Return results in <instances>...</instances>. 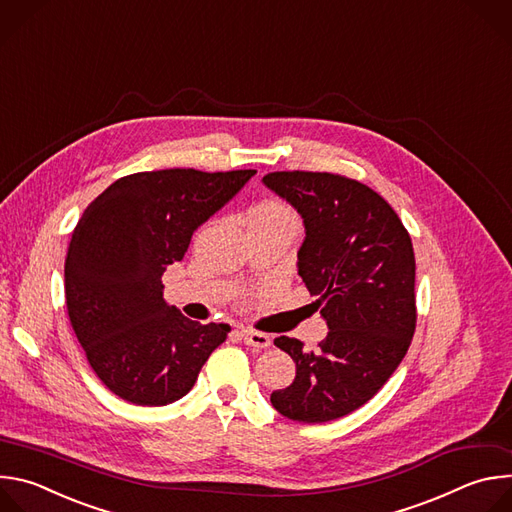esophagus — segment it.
Instances as JSON below:
<instances>
[{"mask_svg": "<svg viewBox=\"0 0 512 512\" xmlns=\"http://www.w3.org/2000/svg\"><path fill=\"white\" fill-rule=\"evenodd\" d=\"M241 338L245 340L247 346H253V348H267L271 344V336L269 334H263V332H257V330H249V328H241L239 330Z\"/></svg>", "mask_w": 512, "mask_h": 512, "instance_id": "34e87169", "label": "esophagus"}]
</instances>
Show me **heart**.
<instances>
[{"instance_id":"1","label":"heart","mask_w":512,"mask_h":512,"mask_svg":"<svg viewBox=\"0 0 512 512\" xmlns=\"http://www.w3.org/2000/svg\"><path fill=\"white\" fill-rule=\"evenodd\" d=\"M247 225H291L298 227V216L279 200H263L247 212Z\"/></svg>"}]
</instances>
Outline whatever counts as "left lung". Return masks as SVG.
<instances>
[{"mask_svg": "<svg viewBox=\"0 0 512 512\" xmlns=\"http://www.w3.org/2000/svg\"><path fill=\"white\" fill-rule=\"evenodd\" d=\"M263 182L294 204L306 241L298 273L328 324L316 350L279 336L296 379L271 393V405L300 423L344 417L389 381L411 344L415 255L391 204L367 184L330 172H271Z\"/></svg>", "mask_w": 512, "mask_h": 512, "instance_id": "left-lung-1", "label": "left lung"}]
</instances>
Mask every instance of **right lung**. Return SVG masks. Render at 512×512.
Wrapping results in <instances>:
<instances>
[{"mask_svg":"<svg viewBox=\"0 0 512 512\" xmlns=\"http://www.w3.org/2000/svg\"><path fill=\"white\" fill-rule=\"evenodd\" d=\"M253 174L137 172L113 182L81 216L64 261L66 310L95 375L123 401H178L227 340L229 324H200L168 306L162 275Z\"/></svg>","mask_w":512,"mask_h":512,"instance_id":"add662e5","label":"right lung"}]
</instances>
